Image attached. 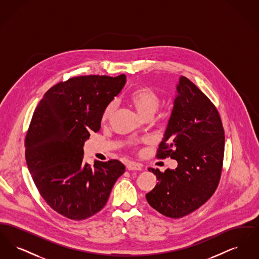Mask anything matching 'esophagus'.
I'll list each match as a JSON object with an SVG mask.
<instances>
[{
    "label": "esophagus",
    "instance_id": "1",
    "mask_svg": "<svg viewBox=\"0 0 259 259\" xmlns=\"http://www.w3.org/2000/svg\"><path fill=\"white\" fill-rule=\"evenodd\" d=\"M126 168L128 171H141L142 166L136 162H127Z\"/></svg>",
    "mask_w": 259,
    "mask_h": 259
}]
</instances>
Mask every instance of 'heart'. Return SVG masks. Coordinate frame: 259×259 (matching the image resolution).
Wrapping results in <instances>:
<instances>
[{
    "label": "heart",
    "instance_id": "heart-1",
    "mask_svg": "<svg viewBox=\"0 0 259 259\" xmlns=\"http://www.w3.org/2000/svg\"><path fill=\"white\" fill-rule=\"evenodd\" d=\"M128 101L134 107L136 111L142 117L152 116L160 105V96L152 88L143 87L135 90L128 97ZM116 105L114 102L110 103L103 113V120H107L111 117L115 111Z\"/></svg>",
    "mask_w": 259,
    "mask_h": 259
}]
</instances>
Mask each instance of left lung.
Returning a JSON list of instances; mask_svg holds the SVG:
<instances>
[{"mask_svg":"<svg viewBox=\"0 0 259 259\" xmlns=\"http://www.w3.org/2000/svg\"><path fill=\"white\" fill-rule=\"evenodd\" d=\"M171 116L156 157L178 161L175 170L148 168L158 183L146 195L163 215L180 219L214 193L222 171L224 130L214 105L192 81L181 76Z\"/></svg>","mask_w":259,"mask_h":259,"instance_id":"left-lung-1","label":"left lung"}]
</instances>
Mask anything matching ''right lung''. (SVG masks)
<instances>
[{"label": "right lung", "mask_w": 259, "mask_h": 259, "mask_svg": "<svg viewBox=\"0 0 259 259\" xmlns=\"http://www.w3.org/2000/svg\"><path fill=\"white\" fill-rule=\"evenodd\" d=\"M126 75H80L51 87L34 111L25 138L29 172L51 209L83 221L103 209L125 166L118 160L83 163V145L98 132L107 106Z\"/></svg>", "instance_id": "add662e5"}]
</instances>
